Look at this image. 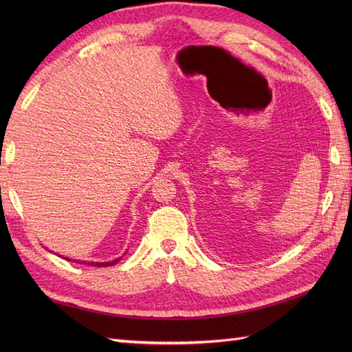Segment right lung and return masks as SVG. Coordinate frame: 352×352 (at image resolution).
<instances>
[{
	"instance_id": "1",
	"label": "right lung",
	"mask_w": 352,
	"mask_h": 352,
	"mask_svg": "<svg viewBox=\"0 0 352 352\" xmlns=\"http://www.w3.org/2000/svg\"><path fill=\"white\" fill-rule=\"evenodd\" d=\"M65 258V257H63ZM119 258H121V257H119ZM119 258H116V260H111V261H102V263H96V261H78V260H74V261H77V263H87L89 266H104V267H107V266H111V265H115V263H118V261H119ZM66 260H69V258H66Z\"/></svg>"
}]
</instances>
